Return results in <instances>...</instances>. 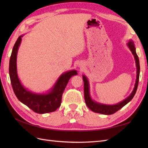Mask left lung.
Instances as JSON below:
<instances>
[{
	"label": "left lung",
	"mask_w": 148,
	"mask_h": 148,
	"mask_svg": "<svg viewBox=\"0 0 148 148\" xmlns=\"http://www.w3.org/2000/svg\"><path fill=\"white\" fill-rule=\"evenodd\" d=\"M127 46L130 51L134 56V58L136 60V64L137 67V77L136 83H135V86L134 90L130 95L128 96L127 99L123 100L121 102H119L117 104L115 105H106V104H102V103H99L98 102H96L91 98L90 95V85L88 80L86 78V77L83 75V79L84 82V100H85L86 104L90 110L92 111L100 113V114L109 115L115 113L118 110L121 109L123 107L129 102L130 100L133 99L135 94L136 93V91L137 89L138 84H139V74H140V64H139V57L136 53V48H135L134 43L132 40H129V42L127 43Z\"/></svg>",
	"instance_id": "8db88e82"
}]
</instances>
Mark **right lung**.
I'll return each instance as SVG.
<instances>
[{"label":"right lung","mask_w":148,"mask_h":148,"mask_svg":"<svg viewBox=\"0 0 148 148\" xmlns=\"http://www.w3.org/2000/svg\"><path fill=\"white\" fill-rule=\"evenodd\" d=\"M22 37L23 36H20L16 41L9 60V76L15 95L21 102L35 112L45 114L55 111L61 105L62 94L69 79L77 74V71L73 70L62 74L48 93L37 94L28 91L20 83L17 74V53Z\"/></svg>","instance_id":"1"}]
</instances>
